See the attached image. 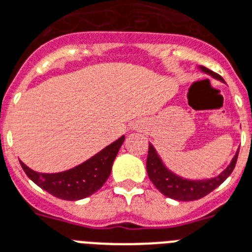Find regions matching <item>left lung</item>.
Returning <instances> with one entry per match:
<instances>
[{"label": "left lung", "mask_w": 252, "mask_h": 252, "mask_svg": "<svg viewBox=\"0 0 252 252\" xmlns=\"http://www.w3.org/2000/svg\"><path fill=\"white\" fill-rule=\"evenodd\" d=\"M203 72L211 75L215 79L222 81V77L218 75L216 72L211 69L206 68V67H200ZM237 158H238V151L232 159L230 164L224 169L221 173L214 179L208 180H186L180 177L171 172L164 164L159 155L157 154L154 146L149 144V153H147V160H146V169L149 179L151 183L154 184L155 188L164 194L165 197L172 198L176 200H197L200 198L206 197L210 194L212 190H215L220 184H222L228 179V176L233 172V169L236 167Z\"/></svg>", "instance_id": "obj_1"}]
</instances>
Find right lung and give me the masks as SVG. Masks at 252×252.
Segmentation results:
<instances>
[{"instance_id":"right-lung-1","label":"right lung","mask_w":252,"mask_h":252,"mask_svg":"<svg viewBox=\"0 0 252 252\" xmlns=\"http://www.w3.org/2000/svg\"><path fill=\"white\" fill-rule=\"evenodd\" d=\"M123 142L124 136L87 161L64 172L38 173L28 168L23 161H20V165L36 185L54 197L64 200L83 199L95 193L106 183Z\"/></svg>"}]
</instances>
